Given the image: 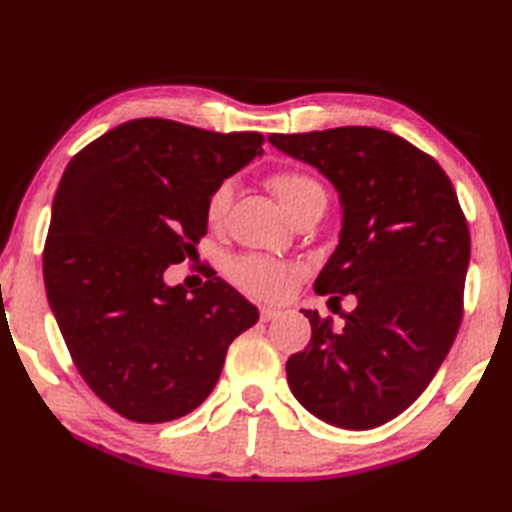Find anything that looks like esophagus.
Returning a JSON list of instances; mask_svg holds the SVG:
<instances>
[{
  "label": "esophagus",
  "mask_w": 512,
  "mask_h": 512,
  "mask_svg": "<svg viewBox=\"0 0 512 512\" xmlns=\"http://www.w3.org/2000/svg\"><path fill=\"white\" fill-rule=\"evenodd\" d=\"M281 314V310H277V308H268V306H264L262 310H259V317H262V321H273V319H277Z\"/></svg>",
  "instance_id": "esophagus-1"
}]
</instances>
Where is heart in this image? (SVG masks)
<instances>
[{
    "mask_svg": "<svg viewBox=\"0 0 512 512\" xmlns=\"http://www.w3.org/2000/svg\"><path fill=\"white\" fill-rule=\"evenodd\" d=\"M266 182L295 220L306 213H323L325 206H328V191H325L323 182L317 176H312L310 171L292 167L275 169ZM233 193L235 187L231 180L217 182L211 189L204 204L206 224L211 228H220L226 222L228 211H231ZM231 277L248 295L259 299H279L288 290L290 270L270 257L246 255L237 257L231 264Z\"/></svg>",
    "mask_w": 512,
    "mask_h": 512,
    "instance_id": "1",
    "label": "heart"
}]
</instances>
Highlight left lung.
I'll return each mask as SVG.
<instances>
[{
  "mask_svg": "<svg viewBox=\"0 0 512 512\" xmlns=\"http://www.w3.org/2000/svg\"><path fill=\"white\" fill-rule=\"evenodd\" d=\"M339 191V246L314 281L319 295H354L336 334L317 310L312 339L286 363L292 394L312 416L363 431L396 418L447 358L462 321L471 235L436 160L376 127L270 134Z\"/></svg>",
  "mask_w": 512,
  "mask_h": 512,
  "instance_id": "obj_1",
  "label": "left lung"
}]
</instances>
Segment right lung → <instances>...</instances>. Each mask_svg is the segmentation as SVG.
<instances>
[{
    "mask_svg": "<svg viewBox=\"0 0 512 512\" xmlns=\"http://www.w3.org/2000/svg\"><path fill=\"white\" fill-rule=\"evenodd\" d=\"M262 143L257 132L136 118L63 171L43 248L48 301L79 374L127 420L200 407L228 345L259 319L220 277L189 295L162 275L193 257L211 189L262 156Z\"/></svg>",
    "mask_w": 512,
    "mask_h": 512,
    "instance_id": "1",
    "label": "right lung"
}]
</instances>
